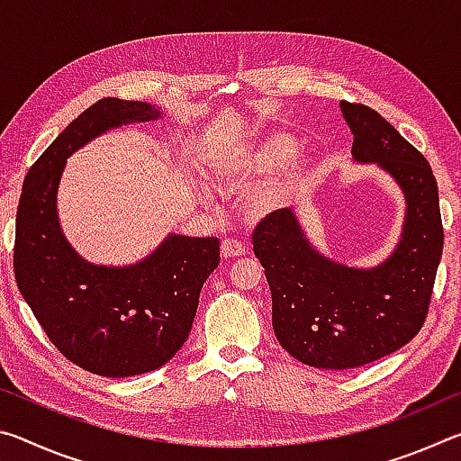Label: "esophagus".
Returning <instances> with one entry per match:
<instances>
[{"mask_svg":"<svg viewBox=\"0 0 461 461\" xmlns=\"http://www.w3.org/2000/svg\"><path fill=\"white\" fill-rule=\"evenodd\" d=\"M246 246L241 244V241L236 240H223L221 241V256L223 258H241V256H246Z\"/></svg>","mask_w":461,"mask_h":461,"instance_id":"obj_1","label":"esophagus"}]
</instances>
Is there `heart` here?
Returning <instances> with one entry per match:
<instances>
[{
    "label": "heart",
    "instance_id": "heart-1",
    "mask_svg": "<svg viewBox=\"0 0 461 461\" xmlns=\"http://www.w3.org/2000/svg\"><path fill=\"white\" fill-rule=\"evenodd\" d=\"M296 152L299 140L294 136L286 131H267L223 150L212 162V176L220 191L225 193L264 185L246 205V213L252 220H264L293 203L313 173L309 156L292 160Z\"/></svg>",
    "mask_w": 461,
    "mask_h": 461
}]
</instances>
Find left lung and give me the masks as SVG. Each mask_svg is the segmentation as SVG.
Instances as JSON below:
<instances>
[{"label": "left lung", "mask_w": 461, "mask_h": 461, "mask_svg": "<svg viewBox=\"0 0 461 461\" xmlns=\"http://www.w3.org/2000/svg\"><path fill=\"white\" fill-rule=\"evenodd\" d=\"M339 109L354 134V160L380 167L404 194L399 244L376 267L356 268L319 252L291 209L254 230L278 343L325 370L370 364L415 338L443 252L439 193L425 156L374 109L348 101Z\"/></svg>", "instance_id": "8db88e82"}]
</instances>
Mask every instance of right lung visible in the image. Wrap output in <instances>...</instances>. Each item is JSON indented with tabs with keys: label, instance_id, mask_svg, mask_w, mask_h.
<instances>
[{
	"label": "right lung",
	"instance_id": "right-lung-1",
	"mask_svg": "<svg viewBox=\"0 0 461 461\" xmlns=\"http://www.w3.org/2000/svg\"><path fill=\"white\" fill-rule=\"evenodd\" d=\"M146 101L105 97L73 120L28 170L15 215L14 272L24 301L59 352L107 378L158 370L183 348L199 294L220 264V240L168 233L136 264L79 256L57 209L68 156L109 130L158 120Z\"/></svg>",
	"mask_w": 461,
	"mask_h": 461
}]
</instances>
